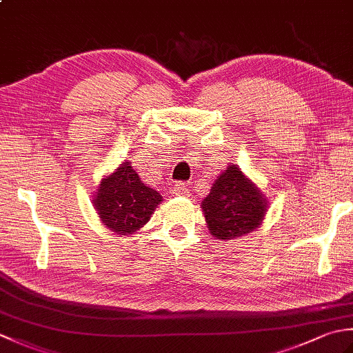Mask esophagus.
<instances>
[{
	"mask_svg": "<svg viewBox=\"0 0 353 353\" xmlns=\"http://www.w3.org/2000/svg\"><path fill=\"white\" fill-rule=\"evenodd\" d=\"M172 194H176V196H186L188 194V188H186V183L185 182H176L172 185Z\"/></svg>",
	"mask_w": 353,
	"mask_h": 353,
	"instance_id": "obj_1",
	"label": "esophagus"
}]
</instances>
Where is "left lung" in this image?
<instances>
[{
	"label": "left lung",
	"instance_id": "1",
	"mask_svg": "<svg viewBox=\"0 0 353 353\" xmlns=\"http://www.w3.org/2000/svg\"><path fill=\"white\" fill-rule=\"evenodd\" d=\"M211 235L238 238L256 229L267 211V201L236 165L224 170L211 192L201 201Z\"/></svg>",
	"mask_w": 353,
	"mask_h": 353
}]
</instances>
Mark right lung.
<instances>
[{
    "label": "right lung",
    "instance_id": "add662e5",
    "mask_svg": "<svg viewBox=\"0 0 353 353\" xmlns=\"http://www.w3.org/2000/svg\"><path fill=\"white\" fill-rule=\"evenodd\" d=\"M161 201V194L142 183L130 162H124L103 179L94 205L104 226L127 235L144 226Z\"/></svg>",
    "mask_w": 353,
    "mask_h": 353
}]
</instances>
